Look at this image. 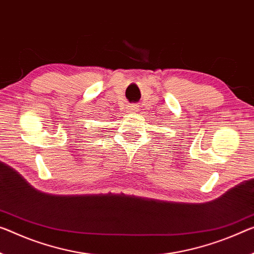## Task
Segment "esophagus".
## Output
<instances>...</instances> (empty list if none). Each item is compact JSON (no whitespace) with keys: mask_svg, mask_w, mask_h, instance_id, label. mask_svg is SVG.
Masks as SVG:
<instances>
[{"mask_svg":"<svg viewBox=\"0 0 254 254\" xmlns=\"http://www.w3.org/2000/svg\"><path fill=\"white\" fill-rule=\"evenodd\" d=\"M127 109H128V111H129V112H136V111H137L138 107L136 104H130V105H128Z\"/></svg>","mask_w":254,"mask_h":254,"instance_id":"1","label":"esophagus"}]
</instances>
